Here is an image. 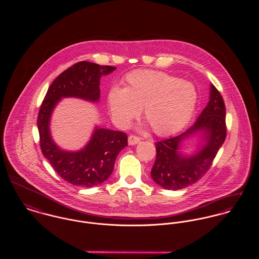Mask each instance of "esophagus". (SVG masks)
<instances>
[{
  "label": "esophagus",
  "mask_w": 259,
  "mask_h": 259,
  "mask_svg": "<svg viewBox=\"0 0 259 259\" xmlns=\"http://www.w3.org/2000/svg\"><path fill=\"white\" fill-rule=\"evenodd\" d=\"M141 142V139L136 137V136H130L128 137V145L130 146H135Z\"/></svg>",
  "instance_id": "34e87169"
}]
</instances>
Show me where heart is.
Returning <instances> with one entry per match:
<instances>
[{
	"mask_svg": "<svg viewBox=\"0 0 259 259\" xmlns=\"http://www.w3.org/2000/svg\"><path fill=\"white\" fill-rule=\"evenodd\" d=\"M197 95L185 80L157 71H136L125 77V87H114L107 103L112 120L126 127L143 108L144 117L158 136L181 130L191 117Z\"/></svg>",
	"mask_w": 259,
	"mask_h": 259,
	"instance_id": "b5f03b06",
	"label": "heart"
}]
</instances>
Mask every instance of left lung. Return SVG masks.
<instances>
[{"label":"left lung","mask_w":259,"mask_h":259,"mask_svg":"<svg viewBox=\"0 0 259 259\" xmlns=\"http://www.w3.org/2000/svg\"><path fill=\"white\" fill-rule=\"evenodd\" d=\"M209 101L195 122L181 135L155 144L156 158L151 168L153 182L165 189L178 190L195 184L211 166L226 137L225 107L222 95L210 84ZM198 136L189 155L181 150L186 139Z\"/></svg>","instance_id":"left-lung-1"}]
</instances>
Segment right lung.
<instances>
[{
	"instance_id": "right-lung-1",
	"label": "right lung",
	"mask_w": 259,
	"mask_h": 259,
	"mask_svg": "<svg viewBox=\"0 0 259 259\" xmlns=\"http://www.w3.org/2000/svg\"><path fill=\"white\" fill-rule=\"evenodd\" d=\"M115 69L84 61L76 63L52 82L41 103L37 115L41 152L56 172L71 185L93 187L106 182L113 170L117 154L127 146V136L96 125L83 148L66 150L53 140L50 127L52 114L65 98L98 103L101 98V77Z\"/></svg>"
}]
</instances>
